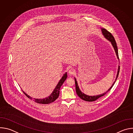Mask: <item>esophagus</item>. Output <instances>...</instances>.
<instances>
[{"label": "esophagus", "instance_id": "esophagus-1", "mask_svg": "<svg viewBox=\"0 0 133 133\" xmlns=\"http://www.w3.org/2000/svg\"><path fill=\"white\" fill-rule=\"evenodd\" d=\"M75 73V70L74 69H72L71 68L68 71V74L70 75H74Z\"/></svg>", "mask_w": 133, "mask_h": 133}]
</instances>
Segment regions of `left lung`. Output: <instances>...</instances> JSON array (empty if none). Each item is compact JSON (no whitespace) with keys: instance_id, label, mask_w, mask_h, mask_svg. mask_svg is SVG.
I'll use <instances>...</instances> for the list:
<instances>
[{"instance_id":"left-lung-1","label":"left lung","mask_w":133,"mask_h":133,"mask_svg":"<svg viewBox=\"0 0 133 133\" xmlns=\"http://www.w3.org/2000/svg\"><path fill=\"white\" fill-rule=\"evenodd\" d=\"M102 33L103 34V35L104 36V37L106 38L109 41H110L114 47V50L115 51V52H116V54L117 56V58L119 59V57H118V48H117V44H116V41L115 40V38L114 37H113V36L111 35V34L108 31H107L106 29L105 28H102ZM119 69H120V67L119 66L118 67V71H117V76H116V78L115 81V82H114V83L112 84V86L110 87V88L106 92H104L103 94H102L101 95H96V96H88L87 95L84 94L83 92H82L79 87H78V84H77V82L76 81V78H75V86H76V93L77 94V95L81 98L84 101H87V102H93V101H95L96 100H97V99H98L99 98L103 96L104 95H105L111 89V88L112 87V86H114V85L115 82L116 81V79L118 76V74H119Z\"/></svg>"}]
</instances>
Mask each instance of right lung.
Listing matches in <instances>:
<instances>
[{"label":"right lung","mask_w":133,"mask_h":133,"mask_svg":"<svg viewBox=\"0 0 133 133\" xmlns=\"http://www.w3.org/2000/svg\"><path fill=\"white\" fill-rule=\"evenodd\" d=\"M67 77V72H66L63 75V76L62 77V78L59 81V83H58L56 87H55V88L53 90L51 94V95L49 97H46L45 98H43V99L34 98L33 101H35V102H36L37 103L42 104H50V103H51L54 102L56 99H57V98L59 97V91H60L59 90H60L61 87L62 86V85H63L64 82L65 81ZM23 92L25 94V95L28 98H29L30 99H32V97H31L30 96L28 95L27 94H26L23 90Z\"/></svg>","instance_id":"add662e5"}]
</instances>
